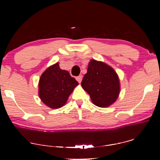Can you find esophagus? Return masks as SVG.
Segmentation results:
<instances>
[{"label":"esophagus","mask_w":160,"mask_h":160,"mask_svg":"<svg viewBox=\"0 0 160 160\" xmlns=\"http://www.w3.org/2000/svg\"><path fill=\"white\" fill-rule=\"evenodd\" d=\"M76 80L78 81V83H81V82H82V75L78 76H77V77H76Z\"/></svg>","instance_id":"34e87169"}]
</instances>
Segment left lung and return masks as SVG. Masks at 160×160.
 I'll return each instance as SVG.
<instances>
[{
	"instance_id": "1",
	"label": "left lung",
	"mask_w": 160,
	"mask_h": 160,
	"mask_svg": "<svg viewBox=\"0 0 160 160\" xmlns=\"http://www.w3.org/2000/svg\"><path fill=\"white\" fill-rule=\"evenodd\" d=\"M82 88L90 96L93 104L106 108L119 97V79L117 73L106 63L91 60L82 82Z\"/></svg>"
}]
</instances>
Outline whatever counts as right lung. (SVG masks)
<instances>
[{
    "mask_svg": "<svg viewBox=\"0 0 160 160\" xmlns=\"http://www.w3.org/2000/svg\"><path fill=\"white\" fill-rule=\"evenodd\" d=\"M78 83L69 72L60 69L57 62L48 68L41 76L38 95L45 105L51 108H59L66 103L69 95Z\"/></svg>",
    "mask_w": 160,
    "mask_h": 160,
    "instance_id": "right-lung-1",
    "label": "right lung"
}]
</instances>
